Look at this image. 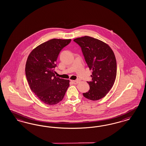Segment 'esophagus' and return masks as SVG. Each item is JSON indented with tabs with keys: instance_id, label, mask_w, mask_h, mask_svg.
<instances>
[{
	"instance_id": "esophagus-1",
	"label": "esophagus",
	"mask_w": 146,
	"mask_h": 146,
	"mask_svg": "<svg viewBox=\"0 0 146 146\" xmlns=\"http://www.w3.org/2000/svg\"><path fill=\"white\" fill-rule=\"evenodd\" d=\"M74 84H78L79 83V80H72L71 81Z\"/></svg>"
}]
</instances>
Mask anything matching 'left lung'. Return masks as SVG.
<instances>
[{"instance_id":"1","label":"left lung","mask_w":146,"mask_h":146,"mask_svg":"<svg viewBox=\"0 0 146 146\" xmlns=\"http://www.w3.org/2000/svg\"><path fill=\"white\" fill-rule=\"evenodd\" d=\"M73 40L80 46L89 69L93 70L92 80L87 82L90 89L83 95L90 100H98L106 95L115 83L117 75L115 54L108 44L89 36Z\"/></svg>"}]
</instances>
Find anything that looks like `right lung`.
Listing matches in <instances>:
<instances>
[{"instance_id":"1","label":"right lung","mask_w":146,"mask_h":146,"mask_svg":"<svg viewBox=\"0 0 146 146\" xmlns=\"http://www.w3.org/2000/svg\"><path fill=\"white\" fill-rule=\"evenodd\" d=\"M71 41L49 40L34 49L27 58V80L31 91L45 104L51 106L60 102L70 86L68 80L55 76L54 69L60 52Z\"/></svg>"}]
</instances>
